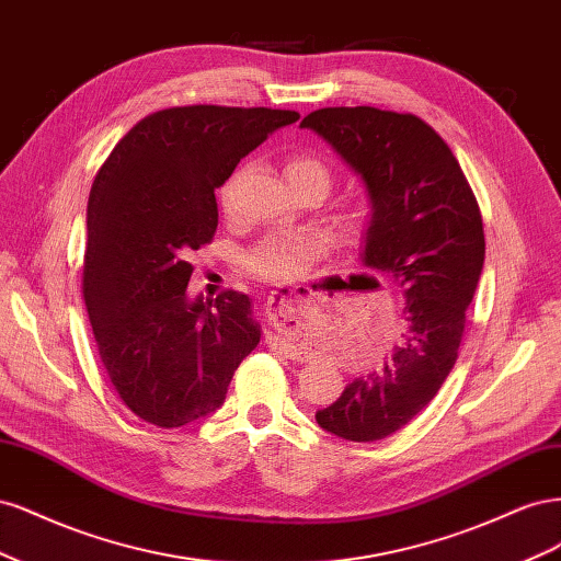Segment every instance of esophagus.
Segmentation results:
<instances>
[{"label": "esophagus", "mask_w": 561, "mask_h": 561, "mask_svg": "<svg viewBox=\"0 0 561 561\" xmlns=\"http://www.w3.org/2000/svg\"><path fill=\"white\" fill-rule=\"evenodd\" d=\"M290 297H293V293H290ZM287 355H290V358L293 360H304V358H307V353H304L301 348H297V346H290V344H287Z\"/></svg>", "instance_id": "1"}]
</instances>
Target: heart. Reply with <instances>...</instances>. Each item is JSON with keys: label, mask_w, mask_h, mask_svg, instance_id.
<instances>
[{"label": "heart", "mask_w": 561, "mask_h": 561, "mask_svg": "<svg viewBox=\"0 0 561 561\" xmlns=\"http://www.w3.org/2000/svg\"><path fill=\"white\" fill-rule=\"evenodd\" d=\"M334 165L320 151L301 149L287 159L285 178L295 186V192H318L325 196L334 184ZM233 186L231 182L222 190V206L231 208ZM367 210L358 198H348L339 210V222L351 233L365 227ZM328 243L318 233H268L243 252V268L250 276L264 283L285 285L307 274L311 264L325 252Z\"/></svg>", "instance_id": "obj_1"}]
</instances>
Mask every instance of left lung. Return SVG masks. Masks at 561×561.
Returning <instances> with one entry per match:
<instances>
[{
  "instance_id": "left-lung-1",
  "label": "left lung",
  "mask_w": 561,
  "mask_h": 561,
  "mask_svg": "<svg viewBox=\"0 0 561 561\" xmlns=\"http://www.w3.org/2000/svg\"><path fill=\"white\" fill-rule=\"evenodd\" d=\"M301 126L365 180V266L407 299L390 358L316 414L336 437L377 443L428 407L458 358L484 264L482 213L449 145L416 114L322 107Z\"/></svg>"
}]
</instances>
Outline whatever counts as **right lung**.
Instances as JSON below:
<instances>
[{"label": "right lung", "mask_w": 561, "mask_h": 561, "mask_svg": "<svg viewBox=\"0 0 561 561\" xmlns=\"http://www.w3.org/2000/svg\"><path fill=\"white\" fill-rule=\"evenodd\" d=\"M297 118L271 107H168L135 124L100 165L81 293L116 396L151 426L213 414L260 344L248 295L186 299L190 260L217 231V186Z\"/></svg>", "instance_id": "right-lung-1"}]
</instances>
